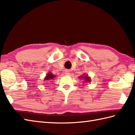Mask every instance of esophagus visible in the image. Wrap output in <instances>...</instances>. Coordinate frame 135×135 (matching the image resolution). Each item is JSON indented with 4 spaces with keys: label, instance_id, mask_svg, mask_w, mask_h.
Here are the masks:
<instances>
[{
    "label": "esophagus",
    "instance_id": "obj_1",
    "mask_svg": "<svg viewBox=\"0 0 135 135\" xmlns=\"http://www.w3.org/2000/svg\"><path fill=\"white\" fill-rule=\"evenodd\" d=\"M65 74H66V75H69L70 74V71L68 70H66L65 71Z\"/></svg>",
    "mask_w": 135,
    "mask_h": 135
}]
</instances>
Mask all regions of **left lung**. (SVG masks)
Masks as SVG:
<instances>
[{
    "label": "left lung",
    "mask_w": 135,
    "mask_h": 135,
    "mask_svg": "<svg viewBox=\"0 0 135 135\" xmlns=\"http://www.w3.org/2000/svg\"><path fill=\"white\" fill-rule=\"evenodd\" d=\"M81 78H84V79H85V81L86 82H90V78L89 76H88L87 75H86V76H85L84 77H81Z\"/></svg>",
    "instance_id": "1"
}]
</instances>
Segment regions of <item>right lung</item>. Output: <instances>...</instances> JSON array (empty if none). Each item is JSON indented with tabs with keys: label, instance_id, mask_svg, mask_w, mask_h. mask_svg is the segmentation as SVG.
<instances>
[{
	"label": "right lung",
	"instance_id": "obj_1",
	"mask_svg": "<svg viewBox=\"0 0 135 135\" xmlns=\"http://www.w3.org/2000/svg\"><path fill=\"white\" fill-rule=\"evenodd\" d=\"M54 77H55V76L53 75L52 74H51L50 73H49L46 75V76L45 77V81H47V82H49L48 81H51V80H53V79L54 78Z\"/></svg>",
	"mask_w": 135,
	"mask_h": 135
}]
</instances>
